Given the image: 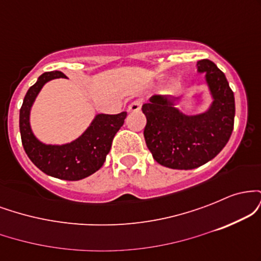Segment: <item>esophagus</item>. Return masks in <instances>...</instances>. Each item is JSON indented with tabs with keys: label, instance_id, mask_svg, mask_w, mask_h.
Wrapping results in <instances>:
<instances>
[{
	"label": "esophagus",
	"instance_id": "34e87169",
	"mask_svg": "<svg viewBox=\"0 0 261 261\" xmlns=\"http://www.w3.org/2000/svg\"><path fill=\"white\" fill-rule=\"evenodd\" d=\"M141 106H142V103H141V100H135V101H133V103L130 104V106L127 107V112H130V113L140 112Z\"/></svg>",
	"mask_w": 261,
	"mask_h": 261
}]
</instances>
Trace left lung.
<instances>
[{
    "label": "left lung",
    "instance_id": "left-lung-1",
    "mask_svg": "<svg viewBox=\"0 0 261 261\" xmlns=\"http://www.w3.org/2000/svg\"><path fill=\"white\" fill-rule=\"evenodd\" d=\"M197 73H205L211 103L201 113L178 108L180 98L153 95L143 104L146 145L154 161L172 169H194L222 151L234 125V94L226 76L210 60H200Z\"/></svg>",
    "mask_w": 261,
    "mask_h": 261
}]
</instances>
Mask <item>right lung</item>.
Instances as JSON below:
<instances>
[{"mask_svg": "<svg viewBox=\"0 0 261 261\" xmlns=\"http://www.w3.org/2000/svg\"><path fill=\"white\" fill-rule=\"evenodd\" d=\"M66 79L61 71L45 72L27 92L19 110V130L23 147L33 163L45 174L62 180H81L101 168L112 148L115 134L124 125L127 113L97 114L77 139L62 145L44 143L31 126V112L41 88L49 81Z\"/></svg>", "mask_w": 261, "mask_h": 261, "instance_id": "add662e5", "label": "right lung"}]
</instances>
